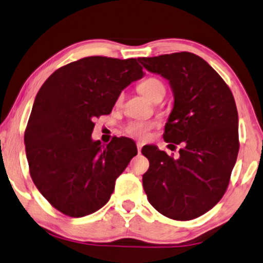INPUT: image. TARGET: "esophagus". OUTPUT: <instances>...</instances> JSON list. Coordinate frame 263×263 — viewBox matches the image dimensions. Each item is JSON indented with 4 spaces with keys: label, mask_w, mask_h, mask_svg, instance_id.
Instances as JSON below:
<instances>
[{
    "label": "esophagus",
    "mask_w": 263,
    "mask_h": 263,
    "mask_svg": "<svg viewBox=\"0 0 263 263\" xmlns=\"http://www.w3.org/2000/svg\"><path fill=\"white\" fill-rule=\"evenodd\" d=\"M142 146H143V143H141V142H137V150H138V153H141Z\"/></svg>",
    "instance_id": "34e87169"
}]
</instances>
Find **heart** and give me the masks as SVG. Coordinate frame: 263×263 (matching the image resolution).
<instances>
[{
	"label": "heart",
	"mask_w": 263,
	"mask_h": 263,
	"mask_svg": "<svg viewBox=\"0 0 263 263\" xmlns=\"http://www.w3.org/2000/svg\"><path fill=\"white\" fill-rule=\"evenodd\" d=\"M138 90L143 96L152 101L155 99L159 93H164L166 87H164V84L162 83V80H160L159 78H155V77H150V78L144 79L141 84H139ZM120 100H121V96L119 97V101ZM153 126H154L153 122L132 121L126 126L125 132L128 136H132V137L143 139L148 136L149 129L152 128Z\"/></svg>",
	"instance_id": "1"
}]
</instances>
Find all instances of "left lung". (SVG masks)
<instances>
[{"mask_svg": "<svg viewBox=\"0 0 263 263\" xmlns=\"http://www.w3.org/2000/svg\"><path fill=\"white\" fill-rule=\"evenodd\" d=\"M138 61L170 82L174 104L163 138L170 145H183L178 159L155 145L143 146L149 160L143 187L162 215L180 221L196 219L222 198L236 163L239 141L233 95L215 69L192 52Z\"/></svg>", "mask_w": 263, "mask_h": 263, "instance_id": "obj_1", "label": "left lung"}]
</instances>
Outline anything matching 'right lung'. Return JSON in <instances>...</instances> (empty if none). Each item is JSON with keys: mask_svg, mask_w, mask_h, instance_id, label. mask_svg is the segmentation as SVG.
Returning a JSON list of instances; mask_svg holds the SVG:
<instances>
[{"mask_svg": "<svg viewBox=\"0 0 263 263\" xmlns=\"http://www.w3.org/2000/svg\"><path fill=\"white\" fill-rule=\"evenodd\" d=\"M142 69L136 59L89 56L56 69L38 91L24 137L27 162L36 187L65 215L102 208L137 155L132 139L115 137L103 146L91 134L93 119L110 113Z\"/></svg>", "mask_w": 263, "mask_h": 263, "instance_id": "add662e5", "label": "right lung"}]
</instances>
